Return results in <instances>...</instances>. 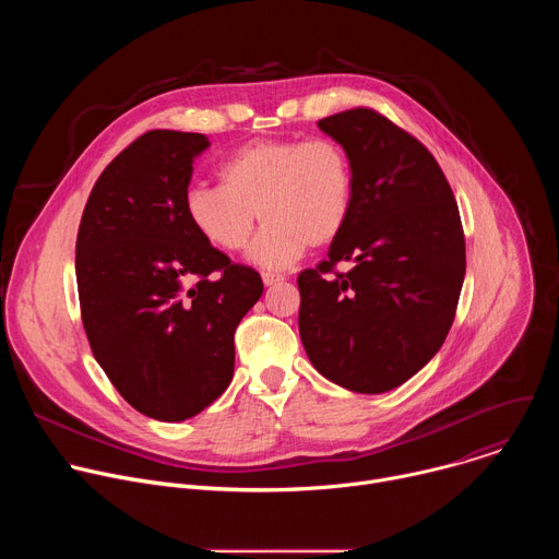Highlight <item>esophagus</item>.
<instances>
[{
	"label": "esophagus",
	"instance_id": "esophagus-1",
	"mask_svg": "<svg viewBox=\"0 0 559 559\" xmlns=\"http://www.w3.org/2000/svg\"><path fill=\"white\" fill-rule=\"evenodd\" d=\"M285 276H281V274H270V272H263V283L270 287V285H276V283H281Z\"/></svg>",
	"mask_w": 559,
	"mask_h": 559
}]
</instances>
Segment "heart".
<instances>
[{
	"instance_id": "heart-1",
	"label": "heart",
	"mask_w": 559,
	"mask_h": 559,
	"mask_svg": "<svg viewBox=\"0 0 559 559\" xmlns=\"http://www.w3.org/2000/svg\"><path fill=\"white\" fill-rule=\"evenodd\" d=\"M218 181L188 188V221L207 246L231 254L250 243L261 216L267 225L250 257L270 270L334 243L352 214V158L330 136L250 141L221 164Z\"/></svg>"
}]
</instances>
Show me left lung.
Masks as SVG:
<instances>
[{"instance_id": "left-lung-1", "label": "left lung", "mask_w": 559, "mask_h": 559, "mask_svg": "<svg viewBox=\"0 0 559 559\" xmlns=\"http://www.w3.org/2000/svg\"><path fill=\"white\" fill-rule=\"evenodd\" d=\"M318 128L352 158L354 203L328 259L298 274L300 341L332 382L384 393L451 330L466 270L457 203L433 154L384 115L352 108Z\"/></svg>"}]
</instances>
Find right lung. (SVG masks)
Here are the masks:
<instances>
[{"mask_svg": "<svg viewBox=\"0 0 559 559\" xmlns=\"http://www.w3.org/2000/svg\"><path fill=\"white\" fill-rule=\"evenodd\" d=\"M205 134L150 130L97 179L76 231L91 349L139 414L181 423L227 389L234 332L263 294L257 270L207 246L186 216Z\"/></svg>", "mask_w": 559, "mask_h": 559, "instance_id": "add662e5", "label": "right lung"}]
</instances>
